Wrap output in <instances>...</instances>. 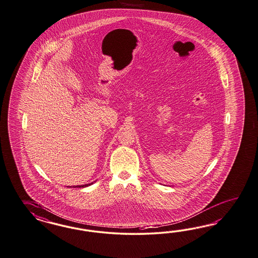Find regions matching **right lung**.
Instances as JSON below:
<instances>
[{"instance_id": "obj_1", "label": "right lung", "mask_w": 258, "mask_h": 258, "mask_svg": "<svg viewBox=\"0 0 258 258\" xmlns=\"http://www.w3.org/2000/svg\"><path fill=\"white\" fill-rule=\"evenodd\" d=\"M94 182H92V183H89V184H84V185H77V186H73V188H85V187H88V186H90L92 185Z\"/></svg>"}]
</instances>
